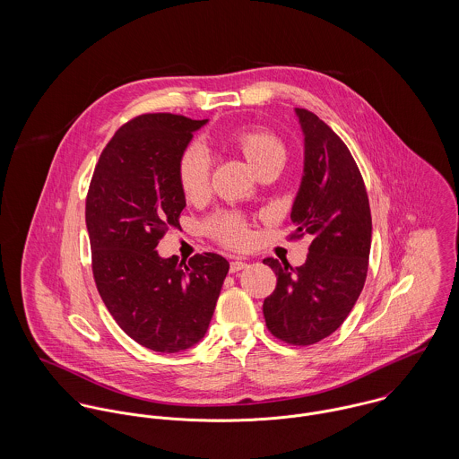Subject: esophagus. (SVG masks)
Listing matches in <instances>:
<instances>
[{
  "instance_id": "obj_1",
  "label": "esophagus",
  "mask_w": 459,
  "mask_h": 459,
  "mask_svg": "<svg viewBox=\"0 0 459 459\" xmlns=\"http://www.w3.org/2000/svg\"><path fill=\"white\" fill-rule=\"evenodd\" d=\"M246 266H247V262H244V260H233V262L230 263V272L235 273V272L244 270Z\"/></svg>"
}]
</instances>
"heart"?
<instances>
[{"mask_svg": "<svg viewBox=\"0 0 459 459\" xmlns=\"http://www.w3.org/2000/svg\"><path fill=\"white\" fill-rule=\"evenodd\" d=\"M222 141L242 152V155L255 169H258L272 157H284L282 143L272 132L260 127H235L222 134ZM208 177L210 160L204 150L197 144L187 146L177 164V178L184 196L193 201L204 196L208 189ZM206 228L212 237L228 246H244L249 238L244 221L233 213H217L210 217Z\"/></svg>", "mask_w": 459, "mask_h": 459, "instance_id": "1", "label": "heart"}]
</instances>
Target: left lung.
Wrapping results in <instances>:
<instances>
[{"instance_id": "obj_1", "label": "left lung", "mask_w": 459, "mask_h": 459, "mask_svg": "<svg viewBox=\"0 0 459 459\" xmlns=\"http://www.w3.org/2000/svg\"><path fill=\"white\" fill-rule=\"evenodd\" d=\"M304 134V175L291 206L293 237L313 238L304 264L264 258L277 286L263 302L268 330L307 346L341 327L368 275L371 210L362 175L341 137L315 113L295 108Z\"/></svg>"}]
</instances>
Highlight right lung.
<instances>
[{
	"label": "right lung",
	"instance_id": "add662e5",
	"mask_svg": "<svg viewBox=\"0 0 459 459\" xmlns=\"http://www.w3.org/2000/svg\"><path fill=\"white\" fill-rule=\"evenodd\" d=\"M206 122L171 113L134 118L100 153L86 197L97 290L120 328L160 353L203 339L230 270L215 253L186 263L155 251L169 228H180L177 164Z\"/></svg>",
	"mask_w": 459,
	"mask_h": 459
}]
</instances>
